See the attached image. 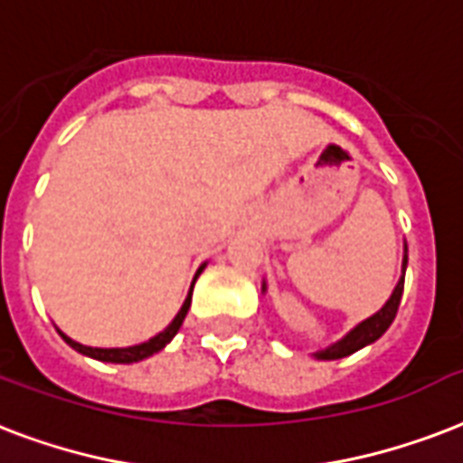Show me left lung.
Wrapping results in <instances>:
<instances>
[{
  "label": "left lung",
  "mask_w": 463,
  "mask_h": 463,
  "mask_svg": "<svg viewBox=\"0 0 463 463\" xmlns=\"http://www.w3.org/2000/svg\"><path fill=\"white\" fill-rule=\"evenodd\" d=\"M405 267H408V255L403 257V274H401V279H398L396 288H393V294H391V298L386 301V306H383L379 313H373L372 317L362 320V323H359L354 330H349L342 340H337L335 345H330V347L316 352L317 359H342V357H347V354H354L357 349L372 345V342H376L381 335L386 333L388 326H391V323H393V317H396L398 306H401V296H403V284H405Z\"/></svg>",
  "instance_id": "obj_1"
}]
</instances>
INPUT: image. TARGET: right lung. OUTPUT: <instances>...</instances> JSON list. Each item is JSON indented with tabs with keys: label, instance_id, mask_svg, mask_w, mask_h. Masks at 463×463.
<instances>
[{
	"label": "right lung",
	"instance_id": "obj_1",
	"mask_svg": "<svg viewBox=\"0 0 463 463\" xmlns=\"http://www.w3.org/2000/svg\"><path fill=\"white\" fill-rule=\"evenodd\" d=\"M203 267L206 264H201L199 271H196V277H199L201 271H203ZM196 277H194V281H196ZM192 291H194V284L192 288H189V296H186L184 306L179 308V313L175 316V320L169 323L165 330H162L160 335H155L153 340L147 342H140V345H133V347H111V349H104V347H87V345H80V342L70 340L65 333H60V337L70 345L72 349H77L80 354H87V357L91 359H99V362H111V364H133V362H140V359H147L153 357L155 352H160V349H165L172 342V337H175L176 333H179V327H182V323H184L186 317V310H189V306H192Z\"/></svg>",
	"mask_w": 463,
	"mask_h": 463
}]
</instances>
